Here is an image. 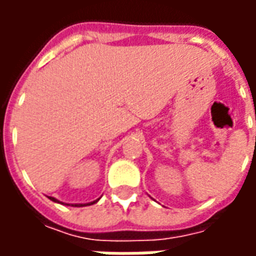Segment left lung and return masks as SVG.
I'll list each match as a JSON object with an SVG mask.
<instances>
[{
    "label": "left lung",
    "instance_id": "left-lung-1",
    "mask_svg": "<svg viewBox=\"0 0 256 256\" xmlns=\"http://www.w3.org/2000/svg\"><path fill=\"white\" fill-rule=\"evenodd\" d=\"M255 119H256V118H255Z\"/></svg>",
    "mask_w": 256,
    "mask_h": 256
}]
</instances>
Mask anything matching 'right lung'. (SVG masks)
<instances>
[{"label": "right lung", "mask_w": 256, "mask_h": 256, "mask_svg": "<svg viewBox=\"0 0 256 256\" xmlns=\"http://www.w3.org/2000/svg\"><path fill=\"white\" fill-rule=\"evenodd\" d=\"M50 198V200H53V202H56V203H60L58 198ZM97 200H98V198H97ZM97 200H94V202H92V203H88V204H72V206L74 207H84V206H90V204L97 203Z\"/></svg>", "instance_id": "obj_1"}]
</instances>
